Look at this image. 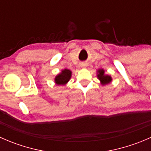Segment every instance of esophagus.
<instances>
[{
	"label": "esophagus",
	"instance_id": "esophagus-1",
	"mask_svg": "<svg viewBox=\"0 0 151 151\" xmlns=\"http://www.w3.org/2000/svg\"><path fill=\"white\" fill-rule=\"evenodd\" d=\"M83 66H85V65H83Z\"/></svg>",
	"mask_w": 151,
	"mask_h": 151
}]
</instances>
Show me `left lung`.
<instances>
[{
    "instance_id": "1",
    "label": "left lung",
    "mask_w": 151,
    "mask_h": 151,
    "mask_svg": "<svg viewBox=\"0 0 151 151\" xmlns=\"http://www.w3.org/2000/svg\"><path fill=\"white\" fill-rule=\"evenodd\" d=\"M98 77L101 82V84L102 85H106L108 84L109 83H110L112 78H111L110 76L105 75L104 74V71L103 69H99L98 71Z\"/></svg>"
}]
</instances>
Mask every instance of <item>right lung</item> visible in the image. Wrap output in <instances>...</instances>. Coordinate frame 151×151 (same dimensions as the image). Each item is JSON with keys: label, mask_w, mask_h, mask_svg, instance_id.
<instances>
[{"label": "right lung", "mask_w": 151, "mask_h": 151, "mask_svg": "<svg viewBox=\"0 0 151 151\" xmlns=\"http://www.w3.org/2000/svg\"><path fill=\"white\" fill-rule=\"evenodd\" d=\"M71 72L70 70L68 69H64L62 71L60 74H59L57 77L55 79L56 84L58 85H65L67 82L71 78Z\"/></svg>", "instance_id": "add662e5"}]
</instances>
